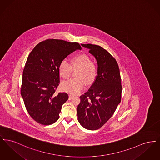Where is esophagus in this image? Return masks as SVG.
Masks as SVG:
<instances>
[{
  "mask_svg": "<svg viewBox=\"0 0 160 160\" xmlns=\"http://www.w3.org/2000/svg\"><path fill=\"white\" fill-rule=\"evenodd\" d=\"M74 96L73 95H71V94H69V100H71V99H72L73 98V97H74Z\"/></svg>",
  "mask_w": 160,
  "mask_h": 160,
  "instance_id": "34e87169",
  "label": "esophagus"
}]
</instances>
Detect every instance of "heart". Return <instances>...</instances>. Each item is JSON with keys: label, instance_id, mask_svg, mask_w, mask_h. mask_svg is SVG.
<instances>
[{"label": "heart", "instance_id": "obj_1", "mask_svg": "<svg viewBox=\"0 0 160 160\" xmlns=\"http://www.w3.org/2000/svg\"><path fill=\"white\" fill-rule=\"evenodd\" d=\"M79 68L77 73L78 78H71L62 83L65 91L72 94H77L81 91L85 85V81L91 83L95 78L97 68L91 57L86 53L78 54L71 59V65L66 59L61 61L59 71L61 76L68 78L73 69Z\"/></svg>", "mask_w": 160, "mask_h": 160}]
</instances>
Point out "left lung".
<instances>
[{"instance_id": "1", "label": "left lung", "mask_w": 160, "mask_h": 160, "mask_svg": "<svg viewBox=\"0 0 160 160\" xmlns=\"http://www.w3.org/2000/svg\"><path fill=\"white\" fill-rule=\"evenodd\" d=\"M82 46L95 56L98 70L89 90L80 97L78 121L84 128L96 130L112 116L121 101V78L117 62L106 50L91 44Z\"/></svg>"}]
</instances>
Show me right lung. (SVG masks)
<instances>
[{"label": "right lung", "instance_id": "add662e5", "mask_svg": "<svg viewBox=\"0 0 160 160\" xmlns=\"http://www.w3.org/2000/svg\"><path fill=\"white\" fill-rule=\"evenodd\" d=\"M82 47L77 42L48 39L32 50L23 69L21 95L31 118L48 125L59 118L67 93H56L59 84V65L69 54Z\"/></svg>", "mask_w": 160, "mask_h": 160}]
</instances>
